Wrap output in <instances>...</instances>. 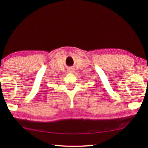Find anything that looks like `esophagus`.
<instances>
[{
    "label": "esophagus",
    "mask_w": 148,
    "mask_h": 148,
    "mask_svg": "<svg viewBox=\"0 0 148 148\" xmlns=\"http://www.w3.org/2000/svg\"><path fill=\"white\" fill-rule=\"evenodd\" d=\"M68 72L71 74H73L75 72V70L74 68H70L68 69Z\"/></svg>",
    "instance_id": "34e87169"
}]
</instances>
